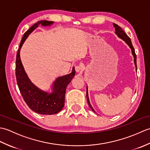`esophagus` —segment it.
<instances>
[{
    "mask_svg": "<svg viewBox=\"0 0 150 150\" xmlns=\"http://www.w3.org/2000/svg\"><path fill=\"white\" fill-rule=\"evenodd\" d=\"M75 69L76 72H79L82 69V67L81 65H77L75 67Z\"/></svg>",
    "mask_w": 150,
    "mask_h": 150,
    "instance_id": "esophagus-1",
    "label": "esophagus"
}]
</instances>
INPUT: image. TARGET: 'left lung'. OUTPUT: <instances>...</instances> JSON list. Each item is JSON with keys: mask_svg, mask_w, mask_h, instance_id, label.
I'll return each mask as SVG.
<instances>
[{"mask_svg": "<svg viewBox=\"0 0 150 150\" xmlns=\"http://www.w3.org/2000/svg\"><path fill=\"white\" fill-rule=\"evenodd\" d=\"M113 26L115 28V34L117 35L119 37L120 39H122L124 41H125V42L128 44L129 46V47L131 48L132 50V55H133V57H134V63H135V66H137V56H136V54L135 52V50H134V47H133V45H132V41L131 39H130V38L127 35V34L124 32V31L122 30V28H121L119 26H118L117 24L113 23ZM86 97H87V100H88V103L89 104V106H90V108L91 109V110L95 112V110H93V108H92L91 105L90 104V100H89V97H88V86H87V89H86Z\"/></svg>", "mask_w": 150, "mask_h": 150, "instance_id": "1", "label": "left lung"}]
</instances>
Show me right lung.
Masks as SVG:
<instances>
[{
    "instance_id": "add662e5",
    "label": "right lung",
    "mask_w": 150,
    "mask_h": 150,
    "mask_svg": "<svg viewBox=\"0 0 150 150\" xmlns=\"http://www.w3.org/2000/svg\"><path fill=\"white\" fill-rule=\"evenodd\" d=\"M53 23V21H40L33 25L24 34L16 58L15 75L22 96L31 110L42 115L55 114L62 109L64 106L66 88L75 75V68L73 67L69 74L57 78L52 86V92L49 93L37 88L28 78L21 62L20 51L28 35L39 25L49 26Z\"/></svg>"
}]
</instances>
